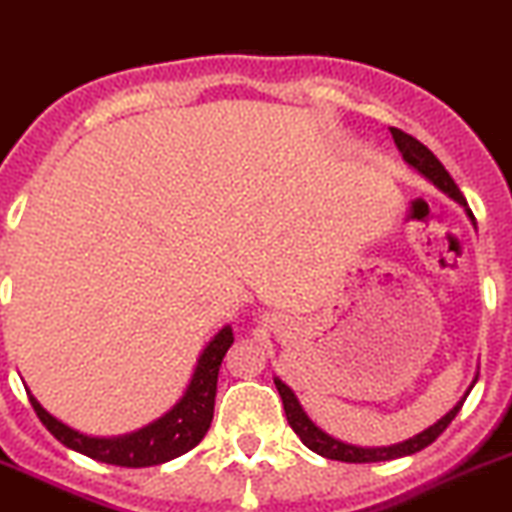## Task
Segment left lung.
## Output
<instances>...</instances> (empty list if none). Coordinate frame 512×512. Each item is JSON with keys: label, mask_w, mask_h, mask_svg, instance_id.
Wrapping results in <instances>:
<instances>
[{"label": "left lung", "mask_w": 512, "mask_h": 512, "mask_svg": "<svg viewBox=\"0 0 512 512\" xmlns=\"http://www.w3.org/2000/svg\"><path fill=\"white\" fill-rule=\"evenodd\" d=\"M391 138H394L396 148H399L401 159L407 161L409 166H412L414 171H419V174L424 176L427 181H432L434 186H437L439 191H444L447 197L455 199L460 207H465L467 217H470V222L475 224V217H472L470 207H467V199L462 197V191L457 189V184L452 181V176L447 174V169H444L442 164H439L437 156L429 151L424 143H419L417 138L409 136V133L399 131V128H391ZM480 374V371H477ZM477 374L475 379H472V384L467 386L465 394L460 396V401H457L455 407L450 409V412L444 414L442 419H437V422L432 424V427H427L424 432L414 434V437L404 439V442H396V444H389V447H358V444H348V442H341V439L331 437L328 432H323L318 424L313 422V419L305 414L303 404L298 401V396H295V391L290 389L288 384H285L283 379H278L275 376V386H278L280 391V399H283V407H285V417H288L290 427L295 429V434H298L300 439H303V444L308 447V450L318 452V455L328 457V460H341V462H386V460H396V457H407V455H414V452L424 450L427 444H432L434 439L439 437V434L444 432V429L450 427L452 419L457 417V412L462 409V404H465L467 394L472 391V386L477 384Z\"/></svg>", "instance_id": "8db88e82"}]
</instances>
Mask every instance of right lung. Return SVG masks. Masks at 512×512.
<instances>
[{
    "mask_svg": "<svg viewBox=\"0 0 512 512\" xmlns=\"http://www.w3.org/2000/svg\"><path fill=\"white\" fill-rule=\"evenodd\" d=\"M232 328L222 326L207 346L202 348L197 358V366L191 371V379L186 384L184 394L176 399L169 412L161 414L146 427L136 432L118 434V437H93L78 429L68 427L57 417H52L40 401L30 394L32 407H35L40 422L50 429L52 437L62 442L70 450L80 452L85 457L105 462V465L118 467H151L164 465V462L181 457L184 452L194 450L202 437L207 434L214 417V396H217V376L222 358L227 348L232 346Z\"/></svg>",
    "mask_w": 512,
    "mask_h": 512,
    "instance_id": "1",
    "label": "right lung"
}]
</instances>
